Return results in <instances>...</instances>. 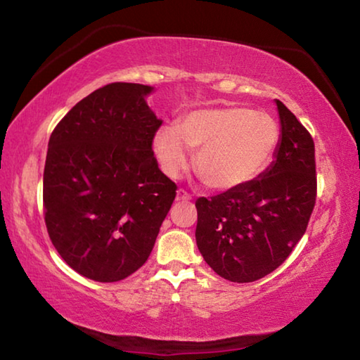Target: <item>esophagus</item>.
Returning <instances> with one entry per match:
<instances>
[{"label":"esophagus","mask_w":360,"mask_h":360,"mask_svg":"<svg viewBox=\"0 0 360 360\" xmlns=\"http://www.w3.org/2000/svg\"><path fill=\"white\" fill-rule=\"evenodd\" d=\"M192 200V195L187 193L184 188H179L178 192H176V202H191Z\"/></svg>","instance_id":"1"}]
</instances>
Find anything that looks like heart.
Wrapping results in <instances>:
<instances>
[{"label": "heart", "mask_w": 360, "mask_h": 360, "mask_svg": "<svg viewBox=\"0 0 360 360\" xmlns=\"http://www.w3.org/2000/svg\"><path fill=\"white\" fill-rule=\"evenodd\" d=\"M278 122L266 112L243 106L197 109L178 125L155 131L152 148L163 173L176 178L188 167L191 152L195 172L216 192H233L264 172L278 149Z\"/></svg>", "instance_id": "1"}]
</instances>
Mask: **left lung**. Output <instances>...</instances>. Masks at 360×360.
Wrapping results in <instances>:
<instances>
[{"instance_id":"8db88e82","label":"left lung","mask_w":360,"mask_h":360,"mask_svg":"<svg viewBox=\"0 0 360 360\" xmlns=\"http://www.w3.org/2000/svg\"><path fill=\"white\" fill-rule=\"evenodd\" d=\"M275 101L281 138L271 165L238 191L195 202L198 251L231 283H252L276 270L307 231L316 203L313 138Z\"/></svg>"}]
</instances>
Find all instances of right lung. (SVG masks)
Listing matches in <instances>:
<instances>
[{
    "mask_svg": "<svg viewBox=\"0 0 360 360\" xmlns=\"http://www.w3.org/2000/svg\"><path fill=\"white\" fill-rule=\"evenodd\" d=\"M152 92L108 84L72 106L49 139V236L66 264L94 281H120L144 265L176 197L152 150L162 125L146 101Z\"/></svg>",
    "mask_w": 360,
    "mask_h": 360,
    "instance_id": "obj_1",
    "label": "right lung"
}]
</instances>
